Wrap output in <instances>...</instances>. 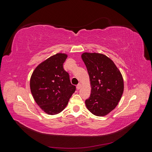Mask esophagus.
<instances>
[{
  "mask_svg": "<svg viewBox=\"0 0 152 152\" xmlns=\"http://www.w3.org/2000/svg\"><path fill=\"white\" fill-rule=\"evenodd\" d=\"M80 87H81V84H78V85L77 86V90L80 89Z\"/></svg>",
  "mask_w": 152,
  "mask_h": 152,
  "instance_id": "1",
  "label": "esophagus"
}]
</instances>
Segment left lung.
<instances>
[{
  "label": "left lung",
  "mask_w": 152,
  "mask_h": 152,
  "mask_svg": "<svg viewBox=\"0 0 152 152\" xmlns=\"http://www.w3.org/2000/svg\"><path fill=\"white\" fill-rule=\"evenodd\" d=\"M88 72L91 93L86 107L96 116L102 117L117 107L124 91L122 74L112 60L99 53L82 55Z\"/></svg>",
  "instance_id": "left-lung-1"
}]
</instances>
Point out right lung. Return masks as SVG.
Wrapping results in <instances>:
<instances>
[{
    "label": "right lung",
    "instance_id": "1",
    "mask_svg": "<svg viewBox=\"0 0 152 152\" xmlns=\"http://www.w3.org/2000/svg\"><path fill=\"white\" fill-rule=\"evenodd\" d=\"M67 55L58 53L40 63L32 73L30 89L35 102L49 115L60 113L66 107L76 87L63 68Z\"/></svg>",
    "mask_w": 152,
    "mask_h": 152
}]
</instances>
